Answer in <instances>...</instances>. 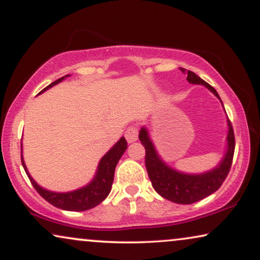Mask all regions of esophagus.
Listing matches in <instances>:
<instances>
[{
	"label": "esophagus",
	"mask_w": 260,
	"mask_h": 260,
	"mask_svg": "<svg viewBox=\"0 0 260 260\" xmlns=\"http://www.w3.org/2000/svg\"><path fill=\"white\" fill-rule=\"evenodd\" d=\"M125 138L129 143H133V142L137 141L138 138V130L136 126H129L125 131Z\"/></svg>",
	"instance_id": "34e87169"
}]
</instances>
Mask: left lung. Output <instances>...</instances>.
I'll list each match as a JSON object with an SVG mask.
<instances>
[{
  "label": "left lung",
  "instance_id": "8db88e82",
  "mask_svg": "<svg viewBox=\"0 0 260 260\" xmlns=\"http://www.w3.org/2000/svg\"><path fill=\"white\" fill-rule=\"evenodd\" d=\"M180 70L183 73L186 72L184 69ZM187 80L190 84L204 85L220 99L215 88L202 80L191 71L187 72ZM227 124H229V135H227V151L225 157L214 169L204 174H198V175L180 173L167 166L159 158L157 151L149 137L148 130L145 127H142L138 137L145 149V167H147V172L152 187L162 198L176 202V204L189 205L207 198L208 195L213 194L221 187L222 182L230 173L233 161L234 148H236L233 127L229 118H227Z\"/></svg>",
  "mask_w": 260,
  "mask_h": 260
}]
</instances>
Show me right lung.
<instances>
[{
    "mask_svg": "<svg viewBox=\"0 0 260 260\" xmlns=\"http://www.w3.org/2000/svg\"><path fill=\"white\" fill-rule=\"evenodd\" d=\"M66 77H70V74L59 78L58 80L53 81V83L49 84L47 87H45L40 93L45 92L46 90H48V88H51L52 86H54V85L59 84L60 81H62ZM126 148L127 143L125 138L122 137L104 156H103V158L98 165V169L97 173H95L94 179L92 180L87 186L79 188V189L77 190L69 191V193H54V191L47 190L45 189V188L40 187L33 179H31L29 173H28L26 165H24L23 162L22 155H21V162H22L23 168L26 170L27 176L29 177L33 187L46 201L49 202V204L53 206H55V207L63 209V211L83 212L95 207V206L101 204L102 201H104L106 197H108L112 187L116 166L117 163H118L119 158L122 157L124 151L126 150Z\"/></svg>",
    "mask_w": 260,
    "mask_h": 260,
    "instance_id": "add662e5",
    "label": "right lung"
}]
</instances>
